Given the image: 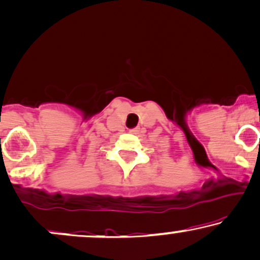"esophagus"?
<instances>
[{
  "label": "esophagus",
  "mask_w": 260,
  "mask_h": 260,
  "mask_svg": "<svg viewBox=\"0 0 260 260\" xmlns=\"http://www.w3.org/2000/svg\"><path fill=\"white\" fill-rule=\"evenodd\" d=\"M130 133H131V134H135V135H137V134L140 133V127H135V129H131Z\"/></svg>",
  "instance_id": "esophagus-1"
}]
</instances>
